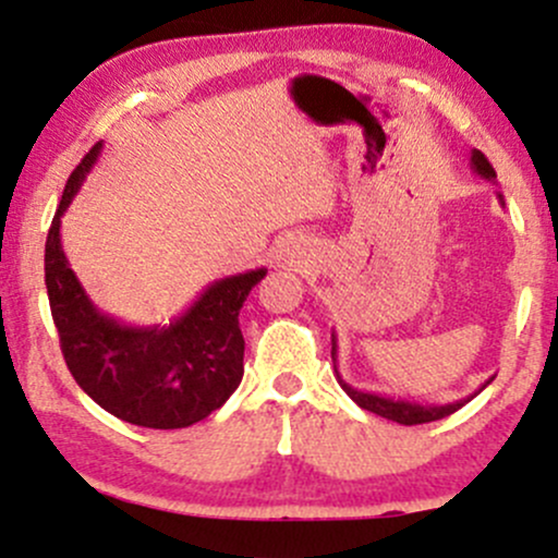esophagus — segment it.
Returning <instances> with one entry per match:
<instances>
[{
	"label": "esophagus",
	"instance_id": "esophagus-1",
	"mask_svg": "<svg viewBox=\"0 0 558 558\" xmlns=\"http://www.w3.org/2000/svg\"><path fill=\"white\" fill-rule=\"evenodd\" d=\"M283 254L289 256L291 264H294L296 259H302V254H299V248H296V245H286V248H283Z\"/></svg>",
	"mask_w": 558,
	"mask_h": 558
}]
</instances>
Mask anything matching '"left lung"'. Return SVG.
Masks as SVG:
<instances>
[{
	"label": "left lung",
	"mask_w": 558,
	"mask_h": 558,
	"mask_svg": "<svg viewBox=\"0 0 558 558\" xmlns=\"http://www.w3.org/2000/svg\"><path fill=\"white\" fill-rule=\"evenodd\" d=\"M471 168L481 175V179H486V181L497 179L495 168L489 166V160H486V157L481 155L478 149L471 151ZM500 201H502V195H500ZM331 357H333V372H337V337H333V333H331ZM337 383L342 385V390L348 392L350 398H353L357 407L366 409V412L379 414V417H385V420L398 422V425H422V422L444 420V417H449V414H454L457 409L465 407V403L471 401L473 396H476V392H473V396L460 398V401H454V403H417V401H401V398L377 396V392L355 390L353 385L344 383L342 374H339V372H337ZM489 383H492V379H489ZM489 383L481 385V390H484V387Z\"/></svg>",
	"instance_id": "left-lung-1"
}]
</instances>
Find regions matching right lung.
Returning a JSON list of instances; mask_svg holds the SVG:
<instances>
[{"label":"right lung","instance_id":"add662e5","mask_svg":"<svg viewBox=\"0 0 558 558\" xmlns=\"http://www.w3.org/2000/svg\"><path fill=\"white\" fill-rule=\"evenodd\" d=\"M101 146L98 141L69 175L45 243V286L63 361L82 390L114 417L155 430L190 427L225 407L243 379L238 315L267 269L216 280L168 326H125L104 315L61 245V216Z\"/></svg>","mask_w":558,"mask_h":558}]
</instances>
